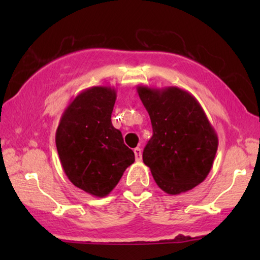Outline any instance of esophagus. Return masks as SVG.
<instances>
[{
  "label": "esophagus",
  "instance_id": "obj_1",
  "mask_svg": "<svg viewBox=\"0 0 260 260\" xmlns=\"http://www.w3.org/2000/svg\"><path fill=\"white\" fill-rule=\"evenodd\" d=\"M134 152H135V158H136V161H141V159H142V150H141V148H135L134 149Z\"/></svg>",
  "mask_w": 260,
  "mask_h": 260
}]
</instances>
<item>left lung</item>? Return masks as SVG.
Wrapping results in <instances>:
<instances>
[{
	"instance_id": "1",
	"label": "left lung",
	"mask_w": 260,
	"mask_h": 260,
	"mask_svg": "<svg viewBox=\"0 0 260 260\" xmlns=\"http://www.w3.org/2000/svg\"><path fill=\"white\" fill-rule=\"evenodd\" d=\"M137 92L154 133L144 148V165L167 194L193 189L211 172L219 143L204 109L193 94L176 86L138 85Z\"/></svg>"
}]
</instances>
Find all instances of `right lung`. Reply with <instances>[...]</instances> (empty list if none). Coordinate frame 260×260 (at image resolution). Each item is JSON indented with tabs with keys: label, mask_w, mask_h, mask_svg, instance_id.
<instances>
[{
	"label": "right lung",
	"mask_w": 260,
	"mask_h": 260,
	"mask_svg": "<svg viewBox=\"0 0 260 260\" xmlns=\"http://www.w3.org/2000/svg\"><path fill=\"white\" fill-rule=\"evenodd\" d=\"M117 94L111 86H92L73 98L55 133L61 167L74 186L104 198L119 182L135 154L113 127L111 113Z\"/></svg>",
	"instance_id": "obj_1"
}]
</instances>
